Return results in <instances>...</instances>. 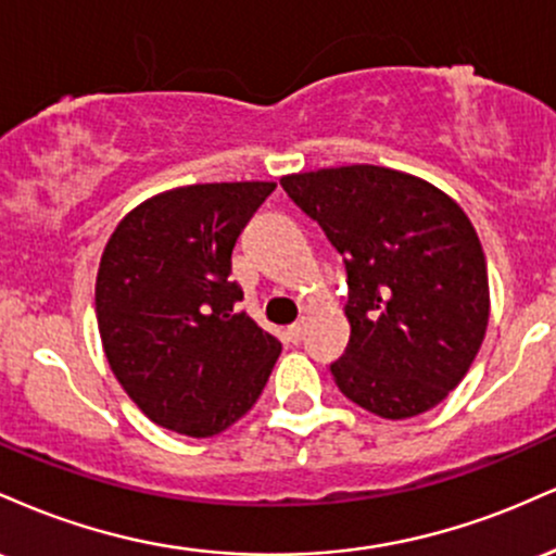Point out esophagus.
Returning a JSON list of instances; mask_svg holds the SVG:
<instances>
[{
    "mask_svg": "<svg viewBox=\"0 0 556 556\" xmlns=\"http://www.w3.org/2000/svg\"><path fill=\"white\" fill-rule=\"evenodd\" d=\"M303 331H305V324L303 321H295V324H290V327H287V340L290 342H300L303 340Z\"/></svg>",
    "mask_w": 556,
    "mask_h": 556,
    "instance_id": "1",
    "label": "esophagus"
}]
</instances>
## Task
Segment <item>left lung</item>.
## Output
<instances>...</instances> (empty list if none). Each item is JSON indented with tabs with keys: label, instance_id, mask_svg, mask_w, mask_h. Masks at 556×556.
Masks as SVG:
<instances>
[{
	"label": "left lung",
	"instance_id": "1",
	"mask_svg": "<svg viewBox=\"0 0 556 556\" xmlns=\"http://www.w3.org/2000/svg\"><path fill=\"white\" fill-rule=\"evenodd\" d=\"M348 266L350 342L331 376L379 418L431 410L468 374L489 327V271L473 222L437 185L350 164L285 175Z\"/></svg>",
	"mask_w": 556,
	"mask_h": 556
}]
</instances>
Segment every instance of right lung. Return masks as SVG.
Listing matches in <instances>:
<instances>
[{"mask_svg": "<svg viewBox=\"0 0 556 556\" xmlns=\"http://www.w3.org/2000/svg\"><path fill=\"white\" fill-rule=\"evenodd\" d=\"M277 182H201L130 208L96 274V321L112 374L156 426L222 433L256 405L282 344L245 311L232 248Z\"/></svg>", "mask_w": 556, "mask_h": 556, "instance_id": "right-lung-1", "label": "right lung"}]
</instances>
